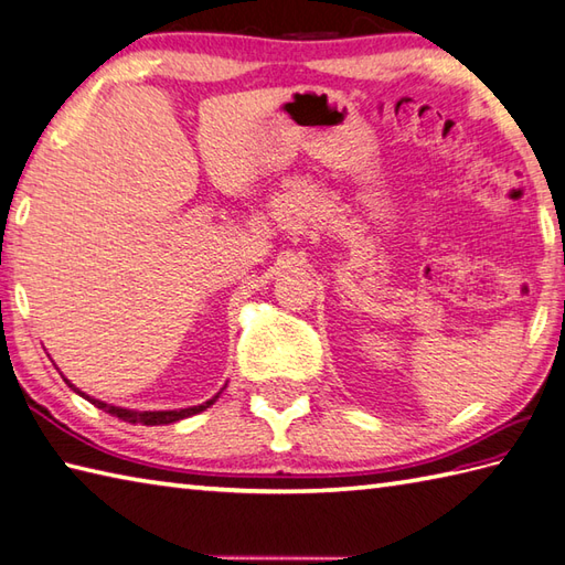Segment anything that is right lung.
Segmentation results:
<instances>
[{"instance_id": "right-lung-1", "label": "right lung", "mask_w": 565, "mask_h": 565, "mask_svg": "<svg viewBox=\"0 0 565 565\" xmlns=\"http://www.w3.org/2000/svg\"><path fill=\"white\" fill-rule=\"evenodd\" d=\"M65 382L70 384V380H65ZM70 386H72L74 392H77L79 396H84L86 401H89V404H94L96 408H102V411L110 413V416H116V418H120V420H125V423H132V425H169V423H177V420H183V418H188V416H195V413L210 408V406L217 401V396H220V394H217V396H212L210 401H205V404L191 406V408H181V411H130V408H120V406L104 404V401L92 398L89 394L79 392V388L74 386V384H70Z\"/></svg>"}]
</instances>
